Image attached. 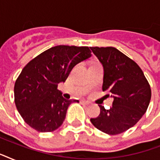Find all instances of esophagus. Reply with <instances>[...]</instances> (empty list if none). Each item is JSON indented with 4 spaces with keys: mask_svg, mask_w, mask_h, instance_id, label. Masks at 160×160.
Here are the masks:
<instances>
[{
    "mask_svg": "<svg viewBox=\"0 0 160 160\" xmlns=\"http://www.w3.org/2000/svg\"><path fill=\"white\" fill-rule=\"evenodd\" d=\"M80 102L82 103V104H84V105H90V102H88V101H86V100H81Z\"/></svg>",
    "mask_w": 160,
    "mask_h": 160,
    "instance_id": "esophagus-1",
    "label": "esophagus"
}]
</instances>
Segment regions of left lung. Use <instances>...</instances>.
I'll return each mask as SVG.
<instances>
[{
    "label": "left lung",
    "mask_w": 160,
    "mask_h": 160,
    "mask_svg": "<svg viewBox=\"0 0 160 160\" xmlns=\"http://www.w3.org/2000/svg\"><path fill=\"white\" fill-rule=\"evenodd\" d=\"M104 67L103 91L114 98L109 109L102 105L100 115L90 119L100 131L115 135L133 127L146 112L151 89L136 62L114 47H90Z\"/></svg>",
    "instance_id": "left-lung-1"
}]
</instances>
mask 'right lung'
Instances as JSON below:
<instances>
[{"mask_svg":"<svg viewBox=\"0 0 160 160\" xmlns=\"http://www.w3.org/2000/svg\"><path fill=\"white\" fill-rule=\"evenodd\" d=\"M88 46H56L30 61L16 79L14 97L24 121L38 132H52L63 124L69 105L57 90L76 64L91 56ZM78 101V100H77Z\"/></svg>","mask_w":160,"mask_h":160,"instance_id":"1","label":"right lung"}]
</instances>
